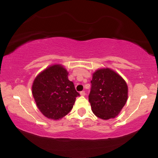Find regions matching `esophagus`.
I'll use <instances>...</instances> for the list:
<instances>
[{"instance_id":"34e87169","label":"esophagus","mask_w":158,"mask_h":158,"mask_svg":"<svg viewBox=\"0 0 158 158\" xmlns=\"http://www.w3.org/2000/svg\"><path fill=\"white\" fill-rule=\"evenodd\" d=\"M85 94H85V91H81L80 92V95L81 96H85Z\"/></svg>"}]
</instances>
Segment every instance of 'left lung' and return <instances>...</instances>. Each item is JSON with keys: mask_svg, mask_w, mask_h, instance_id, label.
<instances>
[{"mask_svg": "<svg viewBox=\"0 0 158 158\" xmlns=\"http://www.w3.org/2000/svg\"><path fill=\"white\" fill-rule=\"evenodd\" d=\"M88 100L91 110L99 118L117 117L128 99V85L111 69H98L93 73Z\"/></svg>", "mask_w": 158, "mask_h": 158, "instance_id": "8db88e82", "label": "left lung"}]
</instances>
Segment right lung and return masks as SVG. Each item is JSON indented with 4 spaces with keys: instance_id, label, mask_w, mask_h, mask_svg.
Returning <instances> with one entry per match:
<instances>
[{
    "instance_id": "1",
    "label": "right lung",
    "mask_w": 158,
    "mask_h": 158,
    "mask_svg": "<svg viewBox=\"0 0 158 158\" xmlns=\"http://www.w3.org/2000/svg\"><path fill=\"white\" fill-rule=\"evenodd\" d=\"M68 72L62 65L53 64L41 71L34 79L32 93L36 106L49 119H61L73 108L79 94Z\"/></svg>"
}]
</instances>
